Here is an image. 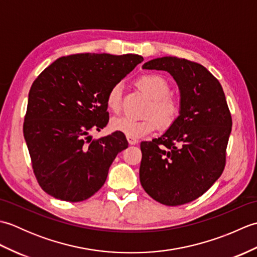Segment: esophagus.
Segmentation results:
<instances>
[{"label": "esophagus", "instance_id": "34e87169", "mask_svg": "<svg viewBox=\"0 0 257 257\" xmlns=\"http://www.w3.org/2000/svg\"><path fill=\"white\" fill-rule=\"evenodd\" d=\"M127 140H128L129 145H137V144H138V141H139L137 138H135V137H130V136H127Z\"/></svg>", "mask_w": 257, "mask_h": 257}]
</instances>
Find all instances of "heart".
Returning a JSON list of instances; mask_svg holds the SVG:
<instances>
[{"label": "heart", "mask_w": 257, "mask_h": 257, "mask_svg": "<svg viewBox=\"0 0 257 257\" xmlns=\"http://www.w3.org/2000/svg\"><path fill=\"white\" fill-rule=\"evenodd\" d=\"M137 84L151 99H154L148 111L151 116L143 119L129 116L114 117L111 119L110 127L114 132L140 138L154 132L160 123L165 128L171 125L178 117L180 106L176 98L169 96L170 86L161 76L155 74L144 75L138 79ZM121 91L122 86L118 83L113 85L107 94V107L114 113H118L121 109Z\"/></svg>", "instance_id": "b5f03b06"}]
</instances>
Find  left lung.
Listing matches in <instances>:
<instances>
[{
	"label": "left lung",
	"instance_id": "obj_1",
	"mask_svg": "<svg viewBox=\"0 0 257 257\" xmlns=\"http://www.w3.org/2000/svg\"><path fill=\"white\" fill-rule=\"evenodd\" d=\"M143 68L172 76L180 90V111L161 137L140 144V183L162 204L189 203L206 192L224 170L232 130L224 91L204 66L184 58L151 59Z\"/></svg>",
	"mask_w": 257,
	"mask_h": 257
}]
</instances>
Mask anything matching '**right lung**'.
<instances>
[{
	"label": "right lung",
	"mask_w": 257,
	"mask_h": 257,
	"mask_svg": "<svg viewBox=\"0 0 257 257\" xmlns=\"http://www.w3.org/2000/svg\"><path fill=\"white\" fill-rule=\"evenodd\" d=\"M143 61L136 54H75L38 75L29 92L23 133L33 171L46 193L79 202L102 187L128 141L119 132L97 140L89 134L108 123V91Z\"/></svg>",
	"instance_id": "right-lung-1"
}]
</instances>
